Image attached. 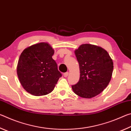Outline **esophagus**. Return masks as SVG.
Masks as SVG:
<instances>
[{"instance_id": "1", "label": "esophagus", "mask_w": 131, "mask_h": 131, "mask_svg": "<svg viewBox=\"0 0 131 131\" xmlns=\"http://www.w3.org/2000/svg\"><path fill=\"white\" fill-rule=\"evenodd\" d=\"M68 75H69V73L68 72H66V73H63V76L65 77H68Z\"/></svg>"}]
</instances>
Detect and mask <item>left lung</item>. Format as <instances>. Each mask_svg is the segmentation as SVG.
Returning a JSON list of instances; mask_svg holds the SVG:
<instances>
[{
	"instance_id": "8db88e82",
	"label": "left lung",
	"mask_w": 131,
	"mask_h": 131,
	"mask_svg": "<svg viewBox=\"0 0 131 131\" xmlns=\"http://www.w3.org/2000/svg\"><path fill=\"white\" fill-rule=\"evenodd\" d=\"M74 53L80 76L78 83L72 85V90L79 96L91 98L108 85L112 79L113 62L105 49L92 44H81Z\"/></svg>"
}]
</instances>
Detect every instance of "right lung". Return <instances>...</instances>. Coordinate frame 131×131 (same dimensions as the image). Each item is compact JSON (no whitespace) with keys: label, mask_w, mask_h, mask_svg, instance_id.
Returning a JSON list of instances; mask_svg holds the SVG:
<instances>
[{"label":"right lung","mask_w":131,"mask_h":131,"mask_svg":"<svg viewBox=\"0 0 131 131\" xmlns=\"http://www.w3.org/2000/svg\"><path fill=\"white\" fill-rule=\"evenodd\" d=\"M54 50L47 43H37L24 50L19 57L17 72L22 86L34 96L47 95L62 76L52 56Z\"/></svg>","instance_id":"right-lung-1"}]
</instances>
